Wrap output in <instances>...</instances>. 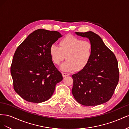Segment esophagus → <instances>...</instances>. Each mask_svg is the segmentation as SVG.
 <instances>
[{"label":"esophagus","mask_w":129,"mask_h":129,"mask_svg":"<svg viewBox=\"0 0 129 129\" xmlns=\"http://www.w3.org/2000/svg\"><path fill=\"white\" fill-rule=\"evenodd\" d=\"M62 76H63V77H65V76H66L69 75V74H68V73H66L62 72Z\"/></svg>","instance_id":"esophagus-1"}]
</instances>
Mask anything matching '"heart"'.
Masks as SVG:
<instances>
[{"mask_svg": "<svg viewBox=\"0 0 129 129\" xmlns=\"http://www.w3.org/2000/svg\"><path fill=\"white\" fill-rule=\"evenodd\" d=\"M49 55L53 63L59 65L66 58L61 66L64 71H81L87 67L93 54V46L91 42L83 41L72 35H67L59 41V47L53 44L49 47Z\"/></svg>", "mask_w": 129, "mask_h": 129, "instance_id": "heart-1", "label": "heart"}]
</instances>
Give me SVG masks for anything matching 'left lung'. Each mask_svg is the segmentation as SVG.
<instances>
[{"mask_svg": "<svg viewBox=\"0 0 129 129\" xmlns=\"http://www.w3.org/2000/svg\"><path fill=\"white\" fill-rule=\"evenodd\" d=\"M76 33L89 38L93 54L87 67L72 75V94L77 102L85 106L106 102L114 95L119 81L117 60L99 35L92 32Z\"/></svg>", "mask_w": 129, "mask_h": 129, "instance_id": "1", "label": "left lung"}]
</instances>
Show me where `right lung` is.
<instances>
[{
  "label": "right lung",
  "mask_w": 129,
  "mask_h": 129,
  "mask_svg": "<svg viewBox=\"0 0 129 129\" xmlns=\"http://www.w3.org/2000/svg\"><path fill=\"white\" fill-rule=\"evenodd\" d=\"M57 31L39 29L19 45L14 53L11 74L15 91L23 99L41 103L53 95L63 79L49 55V47L61 37Z\"/></svg>",
  "instance_id": "add662e5"
}]
</instances>
